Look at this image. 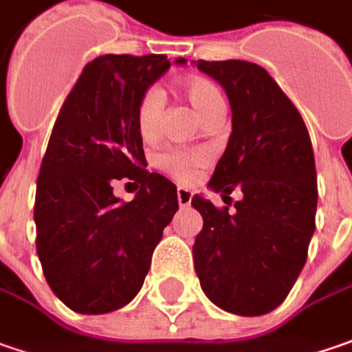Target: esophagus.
<instances>
[{
	"label": "esophagus",
	"instance_id": "obj_1",
	"mask_svg": "<svg viewBox=\"0 0 352 352\" xmlns=\"http://www.w3.org/2000/svg\"><path fill=\"white\" fill-rule=\"evenodd\" d=\"M192 192L189 189H177V201H179V206H189L191 205Z\"/></svg>",
	"mask_w": 352,
	"mask_h": 352
}]
</instances>
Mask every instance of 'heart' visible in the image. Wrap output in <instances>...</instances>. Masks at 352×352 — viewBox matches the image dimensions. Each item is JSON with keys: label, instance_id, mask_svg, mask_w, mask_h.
<instances>
[{"label": "heart", "instance_id": "b5f03b06", "mask_svg": "<svg viewBox=\"0 0 352 352\" xmlns=\"http://www.w3.org/2000/svg\"><path fill=\"white\" fill-rule=\"evenodd\" d=\"M183 94L192 104V108L199 112L203 120H210L212 116L224 112V100L219 88L210 80L195 76L183 82ZM163 106H165V96L160 88L151 86L142 94L135 110V124L140 135L151 142L160 133L161 116H163ZM205 163V155L201 153H187V151H167L160 155L157 165L163 171H167L177 181H187L192 175V171Z\"/></svg>", "mask_w": 352, "mask_h": 352}]
</instances>
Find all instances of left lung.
Returning <instances> with one entry per match:
<instances>
[{
	"mask_svg": "<svg viewBox=\"0 0 352 352\" xmlns=\"http://www.w3.org/2000/svg\"><path fill=\"white\" fill-rule=\"evenodd\" d=\"M224 88L232 133L208 187L230 205L195 195L203 217L192 258L201 287L224 311L254 317L276 309L298 280L315 232L317 173L303 118L266 70L248 60H197Z\"/></svg>",
	"mask_w": 352,
	"mask_h": 352,
	"instance_id": "obj_1",
	"label": "left lung"
}]
</instances>
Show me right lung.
I'll list each match as a JSON object with an SVG mask.
<instances>
[{"instance_id": "1", "label": "right lung", "mask_w": 352, "mask_h": 352, "mask_svg": "<svg viewBox=\"0 0 352 352\" xmlns=\"http://www.w3.org/2000/svg\"><path fill=\"white\" fill-rule=\"evenodd\" d=\"M169 67L165 54L98 56L54 122L35 195L37 254L53 294L76 314H110L138 296L179 208L175 185L146 169L135 124L142 94ZM120 178L140 187L130 204L113 195Z\"/></svg>"}]
</instances>
